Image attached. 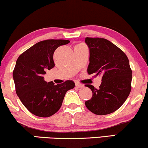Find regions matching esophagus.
<instances>
[{
	"mask_svg": "<svg viewBox=\"0 0 148 148\" xmlns=\"http://www.w3.org/2000/svg\"><path fill=\"white\" fill-rule=\"evenodd\" d=\"M75 86L77 87V88H82L84 87V85L81 84H79V83H76Z\"/></svg>",
	"mask_w": 148,
	"mask_h": 148,
	"instance_id": "obj_1",
	"label": "esophagus"
}]
</instances>
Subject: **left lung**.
<instances>
[{
	"label": "left lung",
	"instance_id": "1",
	"mask_svg": "<svg viewBox=\"0 0 148 148\" xmlns=\"http://www.w3.org/2000/svg\"><path fill=\"white\" fill-rule=\"evenodd\" d=\"M85 41L90 49L88 74L102 76L99 89L86 85L93 94L85 104L96 114H110L122 106L130 94L132 71L129 59L120 48L104 38H86Z\"/></svg>",
	"mask_w": 148,
	"mask_h": 148
}]
</instances>
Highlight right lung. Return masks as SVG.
<instances>
[{
  "label": "right lung",
  "instance_id": "obj_1",
  "mask_svg": "<svg viewBox=\"0 0 148 148\" xmlns=\"http://www.w3.org/2000/svg\"><path fill=\"white\" fill-rule=\"evenodd\" d=\"M66 40H47L38 42L21 54L16 61L13 73L15 90L26 108L40 117H49L61 106L68 90L75 87L73 81L54 85L46 82L43 75L54 66L53 54Z\"/></svg>",
  "mask_w": 148,
  "mask_h": 148
}]
</instances>
